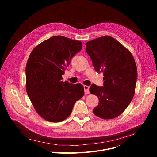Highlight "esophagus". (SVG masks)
I'll use <instances>...</instances> for the list:
<instances>
[{
  "label": "esophagus",
  "instance_id": "34e87169",
  "mask_svg": "<svg viewBox=\"0 0 157 157\" xmlns=\"http://www.w3.org/2000/svg\"><path fill=\"white\" fill-rule=\"evenodd\" d=\"M84 89L85 94H88L89 93V87L88 86H84Z\"/></svg>",
  "mask_w": 157,
  "mask_h": 157
}]
</instances>
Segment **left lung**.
Listing matches in <instances>:
<instances>
[{
  "instance_id": "8db88e82",
  "label": "left lung",
  "mask_w": 157,
  "mask_h": 157,
  "mask_svg": "<svg viewBox=\"0 0 157 157\" xmlns=\"http://www.w3.org/2000/svg\"><path fill=\"white\" fill-rule=\"evenodd\" d=\"M95 70L103 73V86L94 84L89 91L99 99L94 114L104 119L121 115L135 94L137 79L136 61L131 53L114 38L103 36L86 44Z\"/></svg>"
}]
</instances>
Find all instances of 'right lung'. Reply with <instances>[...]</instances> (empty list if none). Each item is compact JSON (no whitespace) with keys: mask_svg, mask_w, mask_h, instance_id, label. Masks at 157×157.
I'll use <instances>...</instances> for the list:
<instances>
[{"mask_svg":"<svg viewBox=\"0 0 157 157\" xmlns=\"http://www.w3.org/2000/svg\"><path fill=\"white\" fill-rule=\"evenodd\" d=\"M82 43L63 36L43 41L30 53L25 68L26 90L37 113L52 122L64 121L84 94L80 84L63 82L62 75Z\"/></svg>","mask_w":157,"mask_h":157,"instance_id":"right-lung-1","label":"right lung"}]
</instances>
